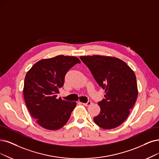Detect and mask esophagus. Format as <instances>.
Instances as JSON below:
<instances>
[{"mask_svg":"<svg viewBox=\"0 0 159 159\" xmlns=\"http://www.w3.org/2000/svg\"><path fill=\"white\" fill-rule=\"evenodd\" d=\"M91 104H92V102L91 100H88V102H86V103H82V104L84 105V106H90Z\"/></svg>","mask_w":159,"mask_h":159,"instance_id":"34e87169","label":"esophagus"}]
</instances>
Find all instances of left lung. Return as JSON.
<instances>
[{"label": "left lung", "instance_id": "8db88e82", "mask_svg": "<svg viewBox=\"0 0 159 159\" xmlns=\"http://www.w3.org/2000/svg\"><path fill=\"white\" fill-rule=\"evenodd\" d=\"M80 58L106 93L105 98L98 102L100 112L94 117V123L104 129L117 127L129 116L138 97L134 71L116 57L93 55Z\"/></svg>", "mask_w": 159, "mask_h": 159}]
</instances>
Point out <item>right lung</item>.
<instances>
[{"mask_svg":"<svg viewBox=\"0 0 159 159\" xmlns=\"http://www.w3.org/2000/svg\"><path fill=\"white\" fill-rule=\"evenodd\" d=\"M80 61L75 57L58 55L36 62L25 78L23 95L31 116L42 127L55 130L68 120L75 102L57 98L67 72Z\"/></svg>","mask_w":159,"mask_h":159,"instance_id":"1","label":"right lung"}]
</instances>
